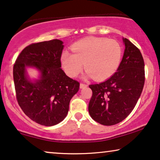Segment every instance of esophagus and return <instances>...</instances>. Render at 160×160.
I'll return each instance as SVG.
<instances>
[{
  "label": "esophagus",
  "instance_id": "1",
  "mask_svg": "<svg viewBox=\"0 0 160 160\" xmlns=\"http://www.w3.org/2000/svg\"><path fill=\"white\" fill-rule=\"evenodd\" d=\"M87 87V84H84V83H81L80 84V88L81 89H83V88H85V87Z\"/></svg>",
  "mask_w": 160,
  "mask_h": 160
}]
</instances>
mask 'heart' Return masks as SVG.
I'll list each match as a JSON object with an SVG mask.
<instances>
[{"label":"heart","instance_id":"obj_1","mask_svg":"<svg viewBox=\"0 0 160 160\" xmlns=\"http://www.w3.org/2000/svg\"><path fill=\"white\" fill-rule=\"evenodd\" d=\"M73 54L65 51L61 62L65 73L71 77L78 76L84 68L95 80H104L119 68L123 54L121 43L114 39L89 37L72 45Z\"/></svg>","mask_w":160,"mask_h":160}]
</instances>
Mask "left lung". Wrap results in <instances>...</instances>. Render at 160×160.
<instances>
[{
	"instance_id": "8db88e82",
	"label": "left lung",
	"mask_w": 160,
	"mask_h": 160,
	"mask_svg": "<svg viewBox=\"0 0 160 160\" xmlns=\"http://www.w3.org/2000/svg\"><path fill=\"white\" fill-rule=\"evenodd\" d=\"M123 41L125 49L117 71L105 82L89 86L92 91L89 113L102 125H113L128 117L135 108L145 82L141 52L128 38H123Z\"/></svg>"
}]
</instances>
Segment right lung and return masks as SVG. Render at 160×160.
Segmentation results:
<instances>
[{
    "mask_svg": "<svg viewBox=\"0 0 160 160\" xmlns=\"http://www.w3.org/2000/svg\"><path fill=\"white\" fill-rule=\"evenodd\" d=\"M62 43L58 39L31 43L19 54L13 68L19 106L30 119L41 125L53 126L62 122L68 112L71 99L79 89V82L61 68ZM28 66L41 71L40 80L29 79Z\"/></svg>",
    "mask_w": 160,
    "mask_h": 160,
    "instance_id": "right-lung-1",
    "label": "right lung"
}]
</instances>
